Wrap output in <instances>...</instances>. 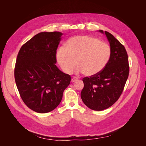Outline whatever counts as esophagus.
<instances>
[{"label":"esophagus","instance_id":"esophagus-1","mask_svg":"<svg viewBox=\"0 0 146 146\" xmlns=\"http://www.w3.org/2000/svg\"><path fill=\"white\" fill-rule=\"evenodd\" d=\"M78 78L77 77H73L72 78V80H71V82H72V83H74V82H76V81H77L78 80Z\"/></svg>","mask_w":146,"mask_h":146}]
</instances>
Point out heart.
<instances>
[{
	"instance_id": "obj_1",
	"label": "heart",
	"mask_w": 146,
	"mask_h": 146,
	"mask_svg": "<svg viewBox=\"0 0 146 146\" xmlns=\"http://www.w3.org/2000/svg\"><path fill=\"white\" fill-rule=\"evenodd\" d=\"M56 60L63 71L73 72L77 64V72L86 76H94L104 69L111 57V48L107 43L88 35L70 38L66 47L56 52Z\"/></svg>"
}]
</instances>
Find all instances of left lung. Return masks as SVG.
Masks as SVG:
<instances>
[{
    "label": "left lung",
    "instance_id": "1",
    "mask_svg": "<svg viewBox=\"0 0 146 146\" xmlns=\"http://www.w3.org/2000/svg\"><path fill=\"white\" fill-rule=\"evenodd\" d=\"M105 33L110 42L111 57L104 69L98 74L83 78L84 87L81 98L87 107L102 111L112 106L118 100L129 74V64L125 48L113 35Z\"/></svg>",
    "mask_w": 146,
    "mask_h": 146
}]
</instances>
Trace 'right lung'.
I'll return each mask as SVG.
<instances>
[{"label":"right lung","instance_id":"1","mask_svg":"<svg viewBox=\"0 0 146 146\" xmlns=\"http://www.w3.org/2000/svg\"><path fill=\"white\" fill-rule=\"evenodd\" d=\"M62 35L59 32L39 33L25 42L17 55V90L24 104L35 112L46 113L58 107L71 80L55 65Z\"/></svg>","mask_w":146,"mask_h":146}]
</instances>
